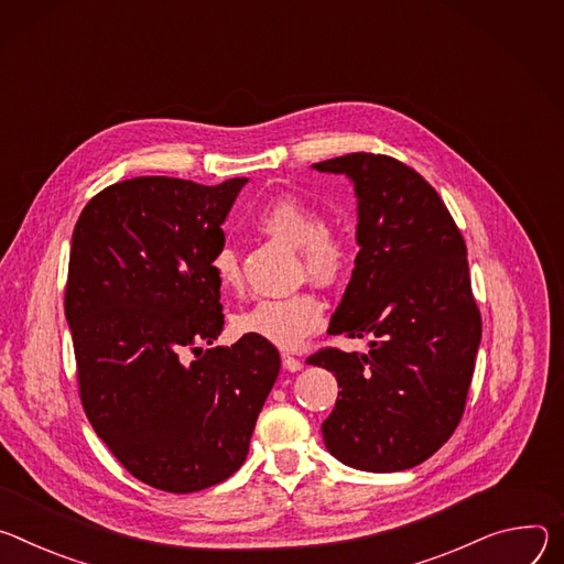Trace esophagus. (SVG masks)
I'll return each mask as SVG.
<instances>
[{"instance_id":"esophagus-1","label":"esophagus","mask_w":564,"mask_h":564,"mask_svg":"<svg viewBox=\"0 0 564 564\" xmlns=\"http://www.w3.org/2000/svg\"><path fill=\"white\" fill-rule=\"evenodd\" d=\"M282 365H284V369H289V371L302 369V360L295 358V356H291V354H282Z\"/></svg>"}]
</instances>
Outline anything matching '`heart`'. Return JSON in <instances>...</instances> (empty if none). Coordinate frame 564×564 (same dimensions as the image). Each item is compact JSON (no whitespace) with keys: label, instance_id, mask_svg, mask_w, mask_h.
<instances>
[{"label":"heart","instance_id":"b5f03b06","mask_svg":"<svg viewBox=\"0 0 564 564\" xmlns=\"http://www.w3.org/2000/svg\"><path fill=\"white\" fill-rule=\"evenodd\" d=\"M256 224L275 239L297 248L302 273L318 284L340 282L356 258L351 232L340 224H327L321 208L293 195H282L264 204ZM210 269L226 291L241 286L239 258L230 246H221ZM325 304L311 293L300 291L286 297H267L235 316L232 325L241 336H253L278 347H295L323 325Z\"/></svg>","mask_w":564,"mask_h":564}]
</instances>
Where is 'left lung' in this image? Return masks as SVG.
I'll return each instance as SVG.
<instances>
[{"label":"left lung","instance_id":"8db88e82","mask_svg":"<svg viewBox=\"0 0 564 564\" xmlns=\"http://www.w3.org/2000/svg\"><path fill=\"white\" fill-rule=\"evenodd\" d=\"M314 167L347 174L358 197L360 250L329 334L371 336L367 354L306 358L340 388L325 446L358 470H408L451 440L466 408L481 340L466 241L434 187L392 156L354 152Z\"/></svg>","mask_w":564,"mask_h":564}]
</instances>
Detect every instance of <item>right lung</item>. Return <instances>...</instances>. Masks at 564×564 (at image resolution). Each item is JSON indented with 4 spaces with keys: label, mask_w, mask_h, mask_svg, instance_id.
Listing matches in <instances>:
<instances>
[{
    "label": "right lung",
    "mask_w": 564,
    "mask_h": 564,
    "mask_svg": "<svg viewBox=\"0 0 564 564\" xmlns=\"http://www.w3.org/2000/svg\"><path fill=\"white\" fill-rule=\"evenodd\" d=\"M246 181L128 178L74 228L65 316L85 414L124 468L165 492L239 470L280 373L278 349L253 336L203 349L224 329L210 262Z\"/></svg>",
    "instance_id": "1"
}]
</instances>
